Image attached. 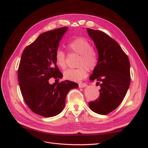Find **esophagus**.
Masks as SVG:
<instances>
[{"label": "esophagus", "mask_w": 148, "mask_h": 148, "mask_svg": "<svg viewBox=\"0 0 148 148\" xmlns=\"http://www.w3.org/2000/svg\"><path fill=\"white\" fill-rule=\"evenodd\" d=\"M78 86L79 88H84L86 86V84L84 82H81L78 83Z\"/></svg>", "instance_id": "1"}]
</instances>
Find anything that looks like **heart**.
Returning a JSON list of instances; mask_svg holds the SVG:
<instances>
[{"label":"heart","mask_w":148,"mask_h":148,"mask_svg":"<svg viewBox=\"0 0 148 148\" xmlns=\"http://www.w3.org/2000/svg\"><path fill=\"white\" fill-rule=\"evenodd\" d=\"M67 48L71 52L79 55L77 69H69L64 73V77L72 82H79L87 75V69L92 70L96 68L98 62V55L92 49L91 43L83 38H78L71 40ZM55 60L57 65L60 69L66 68V54L63 51L58 49L55 53Z\"/></svg>","instance_id":"heart-1"}]
</instances>
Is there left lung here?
<instances>
[{"label":"left lung","mask_w":148,"mask_h":148,"mask_svg":"<svg viewBox=\"0 0 148 148\" xmlns=\"http://www.w3.org/2000/svg\"><path fill=\"white\" fill-rule=\"evenodd\" d=\"M86 30L99 53L97 66L89 78L92 82L97 80L96 84L101 86L99 97L89 102V107L97 114L107 115L117 108L126 95L131 80L130 64L127 55L108 34Z\"/></svg>","instance_id":"left-lung-1"}]
</instances>
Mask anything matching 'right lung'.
Segmentation results:
<instances>
[{"instance_id": "add662e5", "label": "right lung", "mask_w": 148, "mask_h": 148, "mask_svg": "<svg viewBox=\"0 0 148 148\" xmlns=\"http://www.w3.org/2000/svg\"><path fill=\"white\" fill-rule=\"evenodd\" d=\"M67 29L65 26L40 34L24 49L18 69V80L25 103L34 113L44 117L60 113L67 93L78 87L77 83L69 80L49 83L50 78L59 79L63 76L56 65L55 53Z\"/></svg>"}]
</instances>
